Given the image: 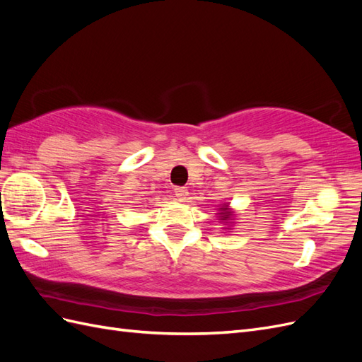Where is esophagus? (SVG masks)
Masks as SVG:
<instances>
[{
    "mask_svg": "<svg viewBox=\"0 0 362 362\" xmlns=\"http://www.w3.org/2000/svg\"><path fill=\"white\" fill-rule=\"evenodd\" d=\"M175 194H177V198H178V201H181V202H184L185 199L189 198V190L185 189V187H177L175 189Z\"/></svg>",
    "mask_w": 362,
    "mask_h": 362,
    "instance_id": "esophagus-1",
    "label": "esophagus"
}]
</instances>
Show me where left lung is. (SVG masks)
Segmentation results:
<instances>
[{
    "mask_svg": "<svg viewBox=\"0 0 362 362\" xmlns=\"http://www.w3.org/2000/svg\"><path fill=\"white\" fill-rule=\"evenodd\" d=\"M226 208H221V211H225ZM221 214H225V213H221ZM229 217V214H225V216H222V221H226V218Z\"/></svg>",
    "mask_w": 362,
    "mask_h": 362,
    "instance_id": "left-lung-1",
    "label": "left lung"
}]
</instances>
